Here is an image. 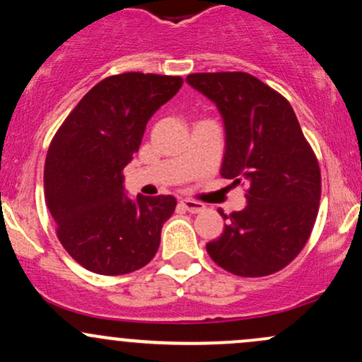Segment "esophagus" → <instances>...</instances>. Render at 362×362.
I'll return each instance as SVG.
<instances>
[{
    "mask_svg": "<svg viewBox=\"0 0 362 362\" xmlns=\"http://www.w3.org/2000/svg\"><path fill=\"white\" fill-rule=\"evenodd\" d=\"M182 206L185 208L187 211H191V214H202V211L204 210V204L196 202V199H182Z\"/></svg>",
    "mask_w": 362,
    "mask_h": 362,
    "instance_id": "esophagus-1",
    "label": "esophagus"
}]
</instances>
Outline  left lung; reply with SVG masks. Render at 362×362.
Wrapping results in <instances>:
<instances>
[{"label": "left lung", "instance_id": "1", "mask_svg": "<svg viewBox=\"0 0 362 362\" xmlns=\"http://www.w3.org/2000/svg\"><path fill=\"white\" fill-rule=\"evenodd\" d=\"M187 82L222 113L221 175L247 185V206L226 215L206 252L226 272L266 276L286 268L312 235L320 202V168L289 101L245 71L192 73Z\"/></svg>", "mask_w": 362, "mask_h": 362}]
</instances>
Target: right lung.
Here are the masks:
<instances>
[{"label": "right lung", "instance_id": "1", "mask_svg": "<svg viewBox=\"0 0 362 362\" xmlns=\"http://www.w3.org/2000/svg\"><path fill=\"white\" fill-rule=\"evenodd\" d=\"M182 76L129 71L93 87L50 141L43 187L61 245L86 269L126 275L152 261L173 196L136 202L124 194L122 170L140 148L156 110Z\"/></svg>", "mask_w": 362, "mask_h": 362}]
</instances>
